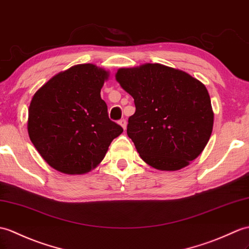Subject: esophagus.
Listing matches in <instances>:
<instances>
[{
  "instance_id": "obj_1",
  "label": "esophagus",
  "mask_w": 249,
  "mask_h": 249,
  "mask_svg": "<svg viewBox=\"0 0 249 249\" xmlns=\"http://www.w3.org/2000/svg\"><path fill=\"white\" fill-rule=\"evenodd\" d=\"M119 124L123 127V129H125V128H126L127 122H126V120H125V119H121V120L119 121Z\"/></svg>"
}]
</instances>
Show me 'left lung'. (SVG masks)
<instances>
[{
    "mask_svg": "<svg viewBox=\"0 0 249 249\" xmlns=\"http://www.w3.org/2000/svg\"><path fill=\"white\" fill-rule=\"evenodd\" d=\"M115 78L134 97L127 135L147 164L176 171L198 157L213 127L210 96L199 80L159 63L120 69Z\"/></svg>",
    "mask_w": 249,
    "mask_h": 249,
    "instance_id": "left-lung-1",
    "label": "left lung"
}]
</instances>
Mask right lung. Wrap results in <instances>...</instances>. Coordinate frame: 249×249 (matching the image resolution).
I'll return each mask as SVG.
<instances>
[{
  "instance_id": "add662e5",
  "label": "right lung",
  "mask_w": 249,
  "mask_h": 249,
  "mask_svg": "<svg viewBox=\"0 0 249 249\" xmlns=\"http://www.w3.org/2000/svg\"><path fill=\"white\" fill-rule=\"evenodd\" d=\"M108 72L91 63L51 78L35 93L27 130L41 157L66 174H84L101 162L123 128L108 117L101 89Z\"/></svg>"
}]
</instances>
